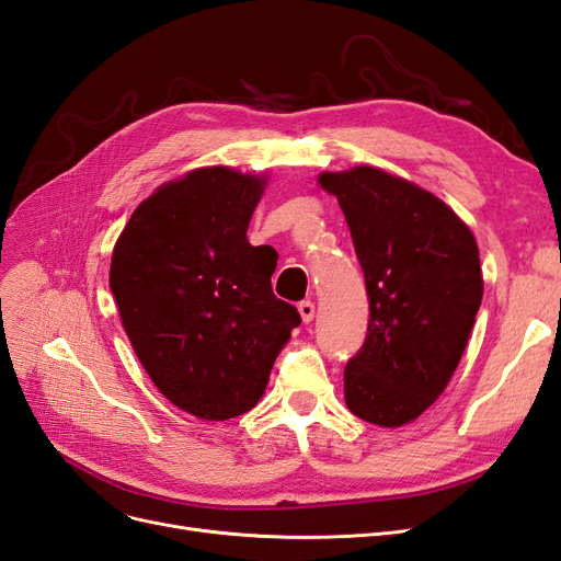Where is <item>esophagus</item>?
<instances>
[{"mask_svg":"<svg viewBox=\"0 0 561 561\" xmlns=\"http://www.w3.org/2000/svg\"><path fill=\"white\" fill-rule=\"evenodd\" d=\"M297 309H299V316H301L304 322H311L313 320V316H316V304L313 301H301Z\"/></svg>","mask_w":561,"mask_h":561,"instance_id":"34e87169","label":"esophagus"}]
</instances>
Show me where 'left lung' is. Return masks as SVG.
Listing matches in <instances>:
<instances>
[{
	"mask_svg": "<svg viewBox=\"0 0 561 561\" xmlns=\"http://www.w3.org/2000/svg\"><path fill=\"white\" fill-rule=\"evenodd\" d=\"M344 210L369 322L344 369L348 410L398 428L447 388L482 304L480 250L447 203L414 182L358 165L318 178Z\"/></svg>",
	"mask_w": 561,
	"mask_h": 561,
	"instance_id": "8db88e82",
	"label": "left lung"
}]
</instances>
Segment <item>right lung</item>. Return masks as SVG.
<instances>
[{"label": "right lung", "mask_w": 561, "mask_h": 561, "mask_svg": "<svg viewBox=\"0 0 561 561\" xmlns=\"http://www.w3.org/2000/svg\"><path fill=\"white\" fill-rule=\"evenodd\" d=\"M266 178L225 165L165 182L130 215L110 287L147 375L180 410L241 416L301 318L271 290L274 260L248 243Z\"/></svg>", "instance_id": "right-lung-1"}]
</instances>
